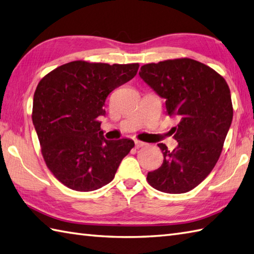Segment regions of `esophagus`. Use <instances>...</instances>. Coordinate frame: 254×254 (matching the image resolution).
Instances as JSON below:
<instances>
[{
	"label": "esophagus",
	"mask_w": 254,
	"mask_h": 254,
	"mask_svg": "<svg viewBox=\"0 0 254 254\" xmlns=\"http://www.w3.org/2000/svg\"><path fill=\"white\" fill-rule=\"evenodd\" d=\"M145 145H146V143H144V142H141V141H135V147L136 148H141V147H143V146H145Z\"/></svg>",
	"instance_id": "34e87169"
}]
</instances>
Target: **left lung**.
<instances>
[{"label":"left lung","mask_w":254,"mask_h":254,"mask_svg":"<svg viewBox=\"0 0 254 254\" xmlns=\"http://www.w3.org/2000/svg\"><path fill=\"white\" fill-rule=\"evenodd\" d=\"M138 74L165 98L166 113L178 121L174 127L178 146L168 150L158 144L164 163L148 172L147 182L165 193L191 191L222 154L234 116L228 84L212 67L189 58L145 64Z\"/></svg>","instance_id":"obj_1"}]
</instances>
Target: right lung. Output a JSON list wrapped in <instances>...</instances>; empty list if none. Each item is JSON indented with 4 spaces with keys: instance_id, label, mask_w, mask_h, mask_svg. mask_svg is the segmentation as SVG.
I'll return each instance as SVG.
<instances>
[{
    "instance_id": "add662e5",
    "label": "right lung",
    "mask_w": 254,
    "mask_h": 254,
    "mask_svg": "<svg viewBox=\"0 0 254 254\" xmlns=\"http://www.w3.org/2000/svg\"><path fill=\"white\" fill-rule=\"evenodd\" d=\"M138 67L78 60L55 68L38 84L32 123L47 167L65 187L89 192L108 185L134 147L128 138L106 139L98 117L105 115L108 95Z\"/></svg>"
}]
</instances>
